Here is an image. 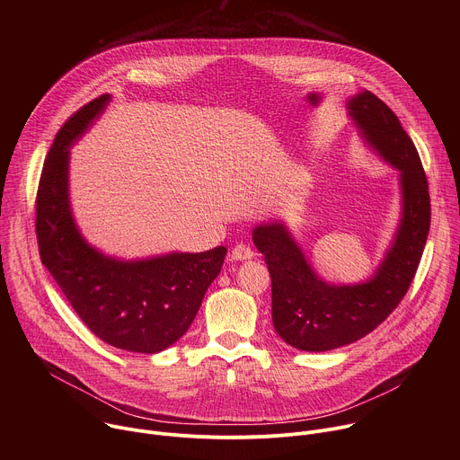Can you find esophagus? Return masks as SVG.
<instances>
[{"label": "esophagus", "instance_id": "esophagus-1", "mask_svg": "<svg viewBox=\"0 0 460 460\" xmlns=\"http://www.w3.org/2000/svg\"><path fill=\"white\" fill-rule=\"evenodd\" d=\"M254 256V251L245 243H236L231 251L233 260H251Z\"/></svg>", "mask_w": 460, "mask_h": 460}]
</instances>
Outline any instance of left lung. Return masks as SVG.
<instances>
[{
	"instance_id": "1",
	"label": "left lung",
	"mask_w": 460,
	"mask_h": 460,
	"mask_svg": "<svg viewBox=\"0 0 460 460\" xmlns=\"http://www.w3.org/2000/svg\"><path fill=\"white\" fill-rule=\"evenodd\" d=\"M348 109L366 142L401 171L402 218L373 279L355 286L323 282L282 224L254 227L252 242L271 275L273 325L302 351L342 348L382 323L408 293L429 233L426 172L397 114L369 91L351 98Z\"/></svg>"
}]
</instances>
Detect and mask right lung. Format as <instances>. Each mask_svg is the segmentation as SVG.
<instances>
[{
  "instance_id": "1",
  "label": "right lung",
  "mask_w": 460,
  "mask_h": 460,
  "mask_svg": "<svg viewBox=\"0 0 460 460\" xmlns=\"http://www.w3.org/2000/svg\"><path fill=\"white\" fill-rule=\"evenodd\" d=\"M109 100L94 98L58 130L36 194L38 247L41 264L98 339L125 351L158 353L189 330L227 249L123 261L84 240L69 206V146Z\"/></svg>"
}]
</instances>
